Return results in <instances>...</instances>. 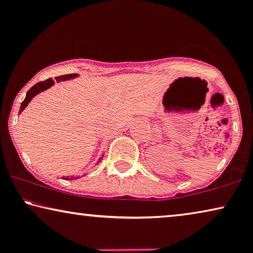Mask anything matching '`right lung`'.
<instances>
[{"instance_id": "1", "label": "right lung", "mask_w": 253, "mask_h": 253, "mask_svg": "<svg viewBox=\"0 0 253 253\" xmlns=\"http://www.w3.org/2000/svg\"><path fill=\"white\" fill-rule=\"evenodd\" d=\"M76 77H78V74L58 76V77H55V81H54V79H51V78H48L47 81L37 83L36 85H33L32 87H31L29 91H27L25 99H24V101L22 102V105H20L19 113H22L23 110L26 108L27 105H29L30 101L34 98V96H36L37 94H39L40 92H43V91H46V89H48L49 87H51V86H53L55 83H60V82H63V81H69V79H74ZM102 157H103V155H102ZM101 159H100V160H101ZM98 164H99V161H98ZM63 178L64 179H70L69 177H63ZM74 178H79V176H78V177H71V179H74Z\"/></svg>"}]
</instances>
